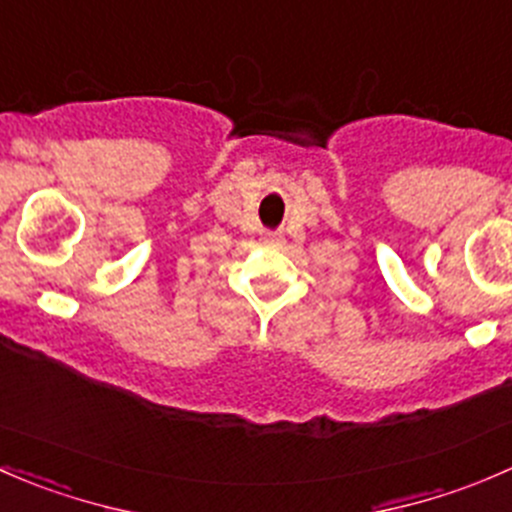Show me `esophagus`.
<instances>
[{
	"instance_id": "34e87169",
	"label": "esophagus",
	"mask_w": 512,
	"mask_h": 512,
	"mask_svg": "<svg viewBox=\"0 0 512 512\" xmlns=\"http://www.w3.org/2000/svg\"><path fill=\"white\" fill-rule=\"evenodd\" d=\"M263 244L278 249V246H283V236L281 234H266V236H263Z\"/></svg>"
}]
</instances>
